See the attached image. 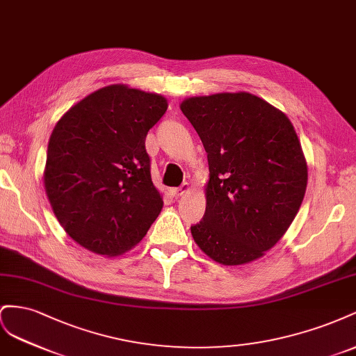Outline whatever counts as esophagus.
<instances>
[{
    "instance_id": "esophagus-1",
    "label": "esophagus",
    "mask_w": 356,
    "mask_h": 356,
    "mask_svg": "<svg viewBox=\"0 0 356 356\" xmlns=\"http://www.w3.org/2000/svg\"><path fill=\"white\" fill-rule=\"evenodd\" d=\"M188 191H189V184H188V181H185V184H181L179 188H171L170 189V194L172 197H180V195H184L185 192H188Z\"/></svg>"
}]
</instances>
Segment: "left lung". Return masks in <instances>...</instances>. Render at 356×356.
I'll return each instance as SVG.
<instances>
[{
	"label": "left lung",
	"instance_id": "left-lung-1",
	"mask_svg": "<svg viewBox=\"0 0 356 356\" xmlns=\"http://www.w3.org/2000/svg\"><path fill=\"white\" fill-rule=\"evenodd\" d=\"M207 152L200 249L223 266L261 258L285 234L307 186V165L291 120L248 92L192 97L180 106Z\"/></svg>",
	"mask_w": 356,
	"mask_h": 356
}]
</instances>
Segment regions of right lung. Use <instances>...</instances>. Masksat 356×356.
<instances>
[{"mask_svg": "<svg viewBox=\"0 0 356 356\" xmlns=\"http://www.w3.org/2000/svg\"><path fill=\"white\" fill-rule=\"evenodd\" d=\"M167 99L124 85L88 95L59 119L47 146L44 188L56 219L80 246L115 257L158 218L146 136Z\"/></svg>", "mask_w": 356, "mask_h": 356, "instance_id": "right-lung-1", "label": "right lung"}]
</instances>
